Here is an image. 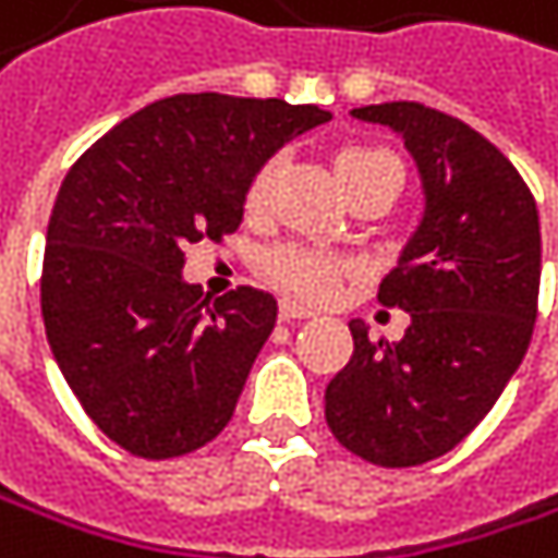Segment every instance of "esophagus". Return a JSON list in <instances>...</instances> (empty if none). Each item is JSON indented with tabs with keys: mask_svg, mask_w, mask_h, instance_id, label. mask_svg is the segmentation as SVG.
<instances>
[{
	"mask_svg": "<svg viewBox=\"0 0 558 558\" xmlns=\"http://www.w3.org/2000/svg\"><path fill=\"white\" fill-rule=\"evenodd\" d=\"M308 315H312V308H305V305H299L292 299H282L279 302V318L282 322H295V318H308Z\"/></svg>",
	"mask_w": 558,
	"mask_h": 558,
	"instance_id": "esophagus-1",
	"label": "esophagus"
}]
</instances>
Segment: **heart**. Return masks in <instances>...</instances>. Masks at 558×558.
<instances>
[{
  "label": "heart",
  "instance_id": "b5f03b06",
  "mask_svg": "<svg viewBox=\"0 0 558 558\" xmlns=\"http://www.w3.org/2000/svg\"><path fill=\"white\" fill-rule=\"evenodd\" d=\"M331 170H335V180L344 193H352L362 183L381 180V177L401 180L398 160L381 147H344L335 157ZM272 177H276V163H263L256 170V177L250 180V190H246V210H259V206L266 203ZM266 276L279 289H286L299 299L318 302V299H328L341 286V279L348 276V263L325 256V253L302 250V246H282V250L266 256Z\"/></svg>",
  "mask_w": 558,
  "mask_h": 558
}]
</instances>
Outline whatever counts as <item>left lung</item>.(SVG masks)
<instances>
[{
  "instance_id": "left-lung-1",
  "label": "left lung",
  "mask_w": 558,
  "mask_h": 558,
  "mask_svg": "<svg viewBox=\"0 0 558 558\" xmlns=\"http://www.w3.org/2000/svg\"><path fill=\"white\" fill-rule=\"evenodd\" d=\"M411 150L424 217L378 302L411 315L401 341L352 318L355 352L325 388L335 440L378 466L453 450L520 368L539 299V214L517 167L470 124L417 101L352 111Z\"/></svg>"
}]
</instances>
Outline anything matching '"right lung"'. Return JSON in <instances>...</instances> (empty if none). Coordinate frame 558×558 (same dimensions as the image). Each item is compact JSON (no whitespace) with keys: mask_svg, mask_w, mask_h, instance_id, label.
Here are the masks:
<instances>
[{"mask_svg":"<svg viewBox=\"0 0 558 558\" xmlns=\"http://www.w3.org/2000/svg\"><path fill=\"white\" fill-rule=\"evenodd\" d=\"M325 121L282 98L173 95L68 170L45 236V335L85 414L128 453L183 457L230 424L276 299L250 286L203 299L183 250L236 233L256 170Z\"/></svg>","mask_w":558,"mask_h":558,"instance_id":"obj_1","label":"right lung"}]
</instances>
